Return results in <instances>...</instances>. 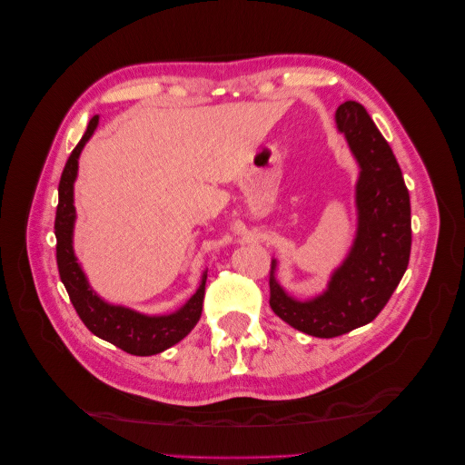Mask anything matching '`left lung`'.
I'll list each match as a JSON object with an SVG mask.
<instances>
[{
	"instance_id": "8db88e82",
	"label": "left lung",
	"mask_w": 465,
	"mask_h": 465,
	"mask_svg": "<svg viewBox=\"0 0 465 465\" xmlns=\"http://www.w3.org/2000/svg\"><path fill=\"white\" fill-rule=\"evenodd\" d=\"M335 124L359 163L357 234L328 287L308 301L277 283L272 260L270 306L289 326L314 337H337L372 322L400 285L411 254V203L401 168L367 108L347 101Z\"/></svg>"
}]
</instances>
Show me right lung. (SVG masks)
Listing matches in <instances>:
<instances>
[{
    "mask_svg": "<svg viewBox=\"0 0 465 465\" xmlns=\"http://www.w3.org/2000/svg\"><path fill=\"white\" fill-rule=\"evenodd\" d=\"M98 116H93L87 125V132L83 134L81 142L69 154L60 178L58 209H55L54 223L55 241H58V244H55V260H58L60 279L79 318L96 337L120 347L130 355H157L163 353L164 349L176 345L180 340H184L195 323H198L203 308L207 272L202 275V283L198 291L192 294L190 301L178 308L176 312L163 316H147L132 311V308L108 304L91 289L74 252V184L77 178L79 154L94 134Z\"/></svg>",
    "mask_w": 465,
    "mask_h": 465,
    "instance_id": "right-lung-1",
    "label": "right lung"
}]
</instances>
